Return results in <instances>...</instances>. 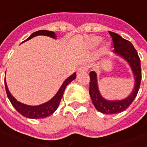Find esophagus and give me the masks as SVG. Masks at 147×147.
Masks as SVG:
<instances>
[{
	"mask_svg": "<svg viewBox=\"0 0 147 147\" xmlns=\"http://www.w3.org/2000/svg\"><path fill=\"white\" fill-rule=\"evenodd\" d=\"M88 68H89V66H88V65H86V64L82 65V66L79 68V72H86V71H88Z\"/></svg>",
	"mask_w": 147,
	"mask_h": 147,
	"instance_id": "1",
	"label": "esophagus"
}]
</instances>
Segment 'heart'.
Here are the masks:
<instances>
[{"instance_id":"1","label":"heart","mask_w":147,"mask_h":147,"mask_svg":"<svg viewBox=\"0 0 147 147\" xmlns=\"http://www.w3.org/2000/svg\"><path fill=\"white\" fill-rule=\"evenodd\" d=\"M102 41V39L101 38H98V37H95V38H94L92 39V43L94 44V45H98Z\"/></svg>"}]
</instances>
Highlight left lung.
<instances>
[{
  "mask_svg": "<svg viewBox=\"0 0 147 147\" xmlns=\"http://www.w3.org/2000/svg\"><path fill=\"white\" fill-rule=\"evenodd\" d=\"M113 42L114 52L120 55L129 63L136 79V85L132 93L127 98L121 101H107L102 98L99 93L97 76L94 71L90 72V95L96 109L104 114H115L121 113L129 107L139 92L142 79V71L138 53L133 45L118 34L109 31Z\"/></svg>",
  "mask_w": 147,
  "mask_h": 147,
  "instance_id": "left-lung-1",
  "label": "left lung"
}]
</instances>
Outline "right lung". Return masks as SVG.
Returning <instances> with one entry per match:
<instances>
[{
	"label": "right lung",
	"mask_w": 147,
	"mask_h": 147,
	"mask_svg": "<svg viewBox=\"0 0 147 147\" xmlns=\"http://www.w3.org/2000/svg\"><path fill=\"white\" fill-rule=\"evenodd\" d=\"M37 35H46V36L51 37L53 38H56L57 35L55 34L54 32L53 31H49V30H38L36 32L33 33L30 35L27 39H26L24 42H26L27 40L32 38L33 37H35ZM76 77V73H74L73 75H71V76L67 78V80H65L64 83L62 84V86L60 88V90H58V92L57 93V94L53 98L49 101V102H45L44 104L40 105H37V106H30V105H24L23 103H21L20 102H17L16 99L11 96V94L9 92V90L8 89V86L6 84L5 79V90L7 93V96H8L9 101L11 102V105L14 106V108L24 117H26L27 118H30V119H41V118H45V117L50 116L52 114L54 113L55 111L57 110V109L59 106V104L61 101V98L63 97L64 94V90L65 87L69 84V83L73 81Z\"/></svg>",
	"instance_id": "add662e5"
}]
</instances>
